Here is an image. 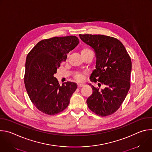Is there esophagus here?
<instances>
[{"label":"esophagus","mask_w":152,"mask_h":152,"mask_svg":"<svg viewBox=\"0 0 152 152\" xmlns=\"http://www.w3.org/2000/svg\"><path fill=\"white\" fill-rule=\"evenodd\" d=\"M84 85L83 83H78L77 84V87L78 88H80V87H82V86H83Z\"/></svg>","instance_id":"obj_1"}]
</instances>
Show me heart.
Instances as JSON below:
<instances>
[{
  "instance_id": "b5f03b06",
  "label": "heart",
  "mask_w": 152,
  "mask_h": 152,
  "mask_svg": "<svg viewBox=\"0 0 152 152\" xmlns=\"http://www.w3.org/2000/svg\"><path fill=\"white\" fill-rule=\"evenodd\" d=\"M91 52V50L90 49H88V48H83L81 50V54H83V53H86V52ZM75 78L76 79V80H77L79 82H81L83 79V76L80 73H76L75 75Z\"/></svg>"
}]
</instances>
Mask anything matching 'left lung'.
Wrapping results in <instances>:
<instances>
[{
  "mask_svg": "<svg viewBox=\"0 0 152 152\" xmlns=\"http://www.w3.org/2000/svg\"><path fill=\"white\" fill-rule=\"evenodd\" d=\"M79 36L96 54V69L90 76V80L99 82V87L102 84L104 86L100 90L90 83L93 93L86 100V103L90 110L99 116L111 115L120 107L129 90L131 58L117 38L103 35Z\"/></svg>",
  "mask_w": 152,
  "mask_h": 152,
  "instance_id": "8db88e82",
  "label": "left lung"
}]
</instances>
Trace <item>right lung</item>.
<instances>
[{
  "instance_id": "right-lung-1",
  "label": "right lung",
  "mask_w": 152,
  "mask_h": 152,
  "mask_svg": "<svg viewBox=\"0 0 152 152\" xmlns=\"http://www.w3.org/2000/svg\"><path fill=\"white\" fill-rule=\"evenodd\" d=\"M79 42L76 36L53 37L38 42L28 54L25 88L31 102L41 112L55 115L68 106L77 85L67 82L60 85L54 74Z\"/></svg>"
}]
</instances>
